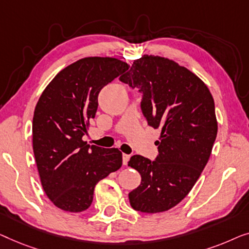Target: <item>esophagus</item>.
<instances>
[{"label": "esophagus", "instance_id": "34e87169", "mask_svg": "<svg viewBox=\"0 0 249 249\" xmlns=\"http://www.w3.org/2000/svg\"><path fill=\"white\" fill-rule=\"evenodd\" d=\"M129 158H131V156L125 155V153H123V164H124V166H126V164H127Z\"/></svg>", "mask_w": 249, "mask_h": 249}]
</instances>
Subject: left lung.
I'll return each mask as SVG.
<instances>
[{"label": "left lung", "instance_id": "1", "mask_svg": "<svg viewBox=\"0 0 249 249\" xmlns=\"http://www.w3.org/2000/svg\"><path fill=\"white\" fill-rule=\"evenodd\" d=\"M120 80L139 89L148 124L161 127L156 160L135 155L128 161L141 175L129 203L140 212L168 211L190 193L208 163L218 133L214 100L197 75L160 56L135 59Z\"/></svg>", "mask_w": 249, "mask_h": 249}]
</instances>
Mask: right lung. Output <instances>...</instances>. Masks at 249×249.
Wrapping results in <instances>:
<instances>
[{
  "mask_svg": "<svg viewBox=\"0 0 249 249\" xmlns=\"http://www.w3.org/2000/svg\"><path fill=\"white\" fill-rule=\"evenodd\" d=\"M114 57H85L56 74L38 100L33 148L41 186L63 211L82 212L97 183L122 167V152L83 141L105 86L128 70Z\"/></svg>",
  "mask_w": 249,
  "mask_h": 249,
  "instance_id": "1",
  "label": "right lung"
}]
</instances>
